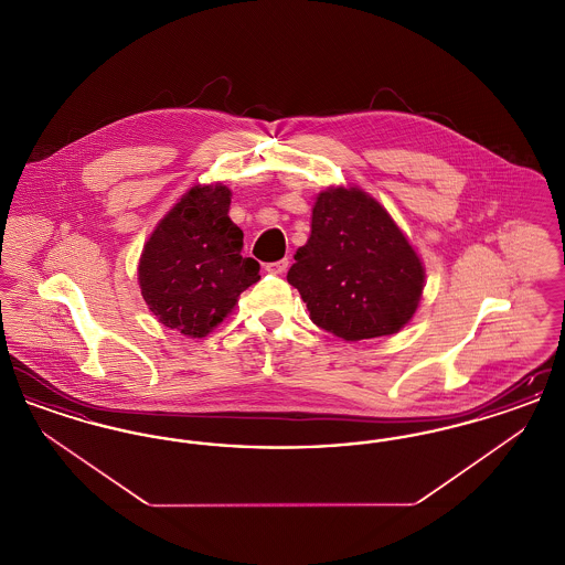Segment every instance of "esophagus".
Instances as JSON below:
<instances>
[{
  "instance_id": "obj_1",
  "label": "esophagus",
  "mask_w": 565,
  "mask_h": 565,
  "mask_svg": "<svg viewBox=\"0 0 565 565\" xmlns=\"http://www.w3.org/2000/svg\"><path fill=\"white\" fill-rule=\"evenodd\" d=\"M288 267H290V260H288V258H281V260H277V263H270L265 269L273 273V275H284V273L288 270Z\"/></svg>"
}]
</instances>
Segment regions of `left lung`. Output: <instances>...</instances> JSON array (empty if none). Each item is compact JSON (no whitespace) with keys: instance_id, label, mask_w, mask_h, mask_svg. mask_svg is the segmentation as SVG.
Segmentation results:
<instances>
[{"instance_id":"left-lung-1","label":"left lung","mask_w":565,"mask_h":565,"mask_svg":"<svg viewBox=\"0 0 565 565\" xmlns=\"http://www.w3.org/2000/svg\"><path fill=\"white\" fill-rule=\"evenodd\" d=\"M311 212V235L288 270L311 320L351 343L403 330L426 267L394 217L360 186H328Z\"/></svg>"}]
</instances>
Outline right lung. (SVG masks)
<instances>
[{"label": "right lung", "mask_w": 565, "mask_h": 565, "mask_svg": "<svg viewBox=\"0 0 565 565\" xmlns=\"http://www.w3.org/2000/svg\"><path fill=\"white\" fill-rule=\"evenodd\" d=\"M231 196L224 184L192 186L162 215L139 256L137 281L148 309L190 339L207 337L260 279V265L242 256Z\"/></svg>", "instance_id": "add662e5"}]
</instances>
